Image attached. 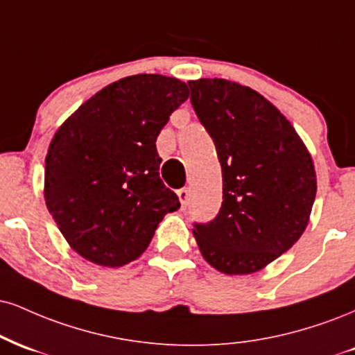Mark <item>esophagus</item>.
<instances>
[{"label":"esophagus","mask_w":355,"mask_h":355,"mask_svg":"<svg viewBox=\"0 0 355 355\" xmlns=\"http://www.w3.org/2000/svg\"><path fill=\"white\" fill-rule=\"evenodd\" d=\"M178 198H180V203H182V208L187 207V203H189V196H190V190L189 189H180L177 191Z\"/></svg>","instance_id":"esophagus-1"}]
</instances>
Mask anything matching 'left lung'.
<instances>
[{"mask_svg": "<svg viewBox=\"0 0 355 355\" xmlns=\"http://www.w3.org/2000/svg\"><path fill=\"white\" fill-rule=\"evenodd\" d=\"M189 85L223 173L218 215L193 225L195 240L215 270L251 275L304 233L318 190L313 159L291 122L261 94L216 78Z\"/></svg>", "mask_w": 355, "mask_h": 355, "instance_id": "left-lung-1", "label": "left lung"}]
</instances>
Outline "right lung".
Listing matches in <instances>:
<instances>
[{"mask_svg":"<svg viewBox=\"0 0 355 355\" xmlns=\"http://www.w3.org/2000/svg\"><path fill=\"white\" fill-rule=\"evenodd\" d=\"M185 83L137 74L85 101L51 140L46 207L76 253L99 266L134 261L178 196L160 180L157 137L189 99Z\"/></svg>","mask_w":355,"mask_h":355,"instance_id":"1","label":"right lung"}]
</instances>
